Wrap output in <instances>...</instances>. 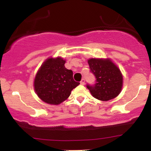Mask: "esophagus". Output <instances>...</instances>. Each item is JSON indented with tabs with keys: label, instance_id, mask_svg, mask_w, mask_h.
Here are the masks:
<instances>
[{
	"label": "esophagus",
	"instance_id": "1",
	"mask_svg": "<svg viewBox=\"0 0 151 151\" xmlns=\"http://www.w3.org/2000/svg\"><path fill=\"white\" fill-rule=\"evenodd\" d=\"M80 83H81V84H82V85H84V84H85V79H81Z\"/></svg>",
	"mask_w": 151,
	"mask_h": 151
}]
</instances>
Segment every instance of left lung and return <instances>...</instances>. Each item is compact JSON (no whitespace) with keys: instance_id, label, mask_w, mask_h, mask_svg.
<instances>
[{"instance_id":"obj_1","label":"left lung","mask_w":151,"mask_h":151,"mask_svg":"<svg viewBox=\"0 0 151 151\" xmlns=\"http://www.w3.org/2000/svg\"><path fill=\"white\" fill-rule=\"evenodd\" d=\"M90 72L94 75L95 83L86 84L92 96L101 101H109L121 92L123 77L120 70L110 60L90 59Z\"/></svg>"}]
</instances>
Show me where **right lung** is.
<instances>
[{"label": "right lung", "mask_w": 151, "mask_h": 151, "mask_svg": "<svg viewBox=\"0 0 151 151\" xmlns=\"http://www.w3.org/2000/svg\"><path fill=\"white\" fill-rule=\"evenodd\" d=\"M63 59L49 58L41 66L34 81L35 91L43 101L58 105L70 96L79 84L73 79V72L65 67Z\"/></svg>", "instance_id": "right-lung-1"}]
</instances>
